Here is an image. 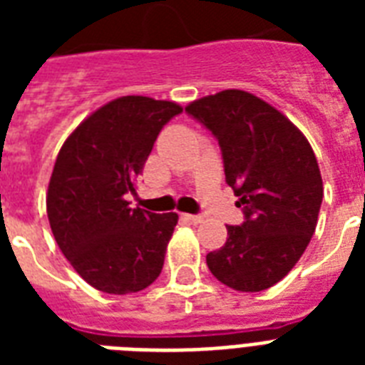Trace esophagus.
Returning <instances> with one entry per match:
<instances>
[{
    "label": "esophagus",
    "instance_id": "obj_1",
    "mask_svg": "<svg viewBox=\"0 0 365 365\" xmlns=\"http://www.w3.org/2000/svg\"><path fill=\"white\" fill-rule=\"evenodd\" d=\"M182 217L185 220V222H191V223L202 222V216H197V214H182Z\"/></svg>",
    "mask_w": 365,
    "mask_h": 365
}]
</instances>
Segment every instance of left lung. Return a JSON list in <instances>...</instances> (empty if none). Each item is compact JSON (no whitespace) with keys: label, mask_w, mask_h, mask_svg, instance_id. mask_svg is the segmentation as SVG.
Returning <instances> with one entry per match:
<instances>
[{"label":"left lung","mask_w":365,"mask_h":365,"mask_svg":"<svg viewBox=\"0 0 365 365\" xmlns=\"http://www.w3.org/2000/svg\"><path fill=\"white\" fill-rule=\"evenodd\" d=\"M185 111L220 143L225 182L244 212L206 265L239 292L271 288L294 269L317 229L324 187L311 143L288 117L237 88L195 100Z\"/></svg>","instance_id":"left-lung-1"}]
</instances>
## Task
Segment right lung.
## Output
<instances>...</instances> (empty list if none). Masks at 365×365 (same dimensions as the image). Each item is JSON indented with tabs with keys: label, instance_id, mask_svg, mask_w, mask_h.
<instances>
[{
	"label": "right lung",
	"instance_id": "right-lung-1",
	"mask_svg": "<svg viewBox=\"0 0 365 365\" xmlns=\"http://www.w3.org/2000/svg\"><path fill=\"white\" fill-rule=\"evenodd\" d=\"M182 106L123 96L88 115L60 149L48 182L47 216L66 259L93 288L134 294L163 271L178 214L130 208L163 126Z\"/></svg>",
	"mask_w": 365,
	"mask_h": 365
}]
</instances>
